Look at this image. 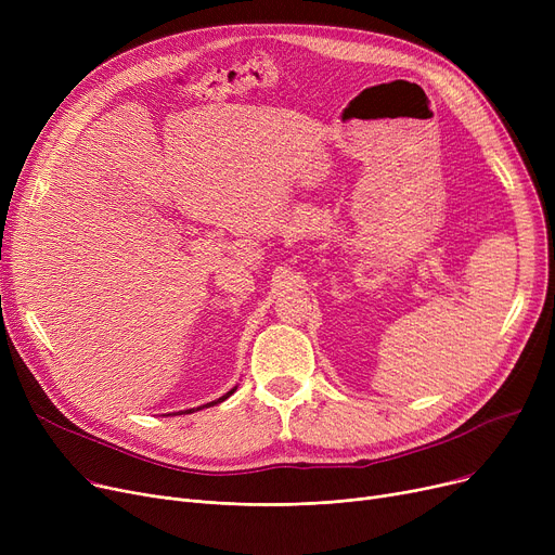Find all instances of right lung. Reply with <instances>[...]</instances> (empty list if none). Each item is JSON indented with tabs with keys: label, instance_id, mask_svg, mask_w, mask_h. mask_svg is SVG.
I'll list each match as a JSON object with an SVG mask.
<instances>
[{
	"label": "right lung",
	"instance_id": "1",
	"mask_svg": "<svg viewBox=\"0 0 555 555\" xmlns=\"http://www.w3.org/2000/svg\"><path fill=\"white\" fill-rule=\"evenodd\" d=\"M233 391H236V387H233L231 391H227L222 398H218V400H214V402H207V404H202V406H195V410H186V412H178V414H193V412H197V410H204V406H214V404H218V402H222V400H227Z\"/></svg>",
	"mask_w": 555,
	"mask_h": 555
}]
</instances>
